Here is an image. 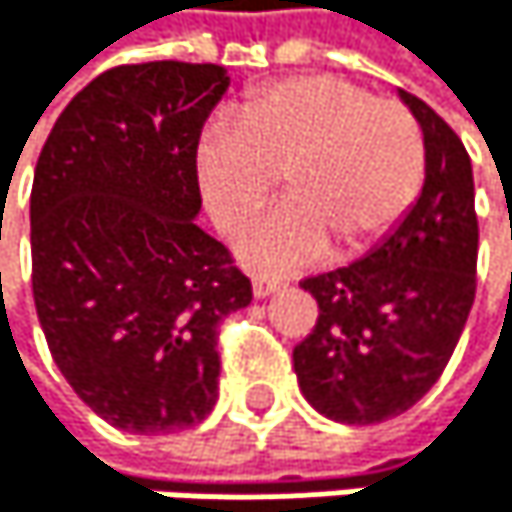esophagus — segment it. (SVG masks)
Returning a JSON list of instances; mask_svg holds the SVG:
<instances>
[{
	"label": "esophagus",
	"mask_w": 512,
	"mask_h": 512,
	"mask_svg": "<svg viewBox=\"0 0 512 512\" xmlns=\"http://www.w3.org/2000/svg\"><path fill=\"white\" fill-rule=\"evenodd\" d=\"M284 287V277H274V274H256L253 277V293L256 296H268L274 290Z\"/></svg>",
	"instance_id": "esophagus-1"
}]
</instances>
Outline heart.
<instances>
[{"instance_id": "1", "label": "heart", "mask_w": 512, "mask_h": 512, "mask_svg": "<svg viewBox=\"0 0 512 512\" xmlns=\"http://www.w3.org/2000/svg\"><path fill=\"white\" fill-rule=\"evenodd\" d=\"M424 170L415 115L326 72L259 88L238 109L228 140L198 155L207 204L228 228H241L265 204L268 176L287 173L290 207L241 241L250 262L271 268L314 259L323 235L345 250L388 232L418 198Z\"/></svg>"}]
</instances>
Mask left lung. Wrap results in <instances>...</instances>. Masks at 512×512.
I'll use <instances>...</instances> for the list:
<instances>
[{"label":"left lung","instance_id":"obj_1","mask_svg":"<svg viewBox=\"0 0 512 512\" xmlns=\"http://www.w3.org/2000/svg\"><path fill=\"white\" fill-rule=\"evenodd\" d=\"M400 97L427 146L415 207L366 259L302 280L317 299V323L293 348V369L305 400L342 424L412 409L443 375L476 296L470 155L424 100Z\"/></svg>","mask_w":512,"mask_h":512}]
</instances>
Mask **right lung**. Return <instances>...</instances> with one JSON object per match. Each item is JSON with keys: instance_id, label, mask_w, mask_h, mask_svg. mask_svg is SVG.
I'll return each mask as SVG.
<instances>
[{"instance_id": "right-lung-1", "label": "right lung", "mask_w": 512, "mask_h": 512, "mask_svg": "<svg viewBox=\"0 0 512 512\" xmlns=\"http://www.w3.org/2000/svg\"><path fill=\"white\" fill-rule=\"evenodd\" d=\"M228 88L216 63H121L54 121L30 195L33 299L48 351L100 418L131 433L204 421L219 323L250 277L192 222L198 143Z\"/></svg>"}]
</instances>
